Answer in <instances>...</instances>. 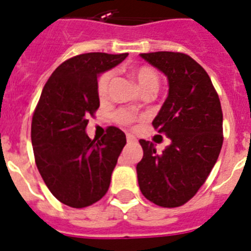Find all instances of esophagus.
Listing matches in <instances>:
<instances>
[{
  "mask_svg": "<svg viewBox=\"0 0 251 251\" xmlns=\"http://www.w3.org/2000/svg\"><path fill=\"white\" fill-rule=\"evenodd\" d=\"M126 140H127V143H135V141H136V138H135L132 134H127L126 135Z\"/></svg>",
  "mask_w": 251,
  "mask_h": 251,
  "instance_id": "1",
  "label": "esophagus"
}]
</instances>
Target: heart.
<instances>
[{
    "label": "heart",
    "mask_w": 251,
    "mask_h": 251,
    "mask_svg": "<svg viewBox=\"0 0 251 251\" xmlns=\"http://www.w3.org/2000/svg\"><path fill=\"white\" fill-rule=\"evenodd\" d=\"M112 75V72L108 71L104 72L101 77L99 78V82H97V93H99V97L101 100L107 97ZM131 75L135 79V82L138 83L139 88L143 92H147V91H154V92H156L158 91L160 80H159V75L155 72V69H152L151 67H147V65L145 67H139V68L134 69L131 72ZM115 119H116L117 123L124 124V125H130V124L136 121V117L132 113L127 112L125 110L117 111L116 115H115Z\"/></svg>",
    "instance_id": "obj_1"
}]
</instances>
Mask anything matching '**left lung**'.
Listing matches in <instances>:
<instances>
[{"instance_id": "1", "label": "left lung", "mask_w": 251, "mask_h": 251, "mask_svg": "<svg viewBox=\"0 0 251 251\" xmlns=\"http://www.w3.org/2000/svg\"><path fill=\"white\" fill-rule=\"evenodd\" d=\"M168 79V97L152 120L171 144L156 152L140 139L143 159L136 165L141 193L162 207L188 202L207 179L222 147V110L211 78L191 56L173 51L140 54Z\"/></svg>"}]
</instances>
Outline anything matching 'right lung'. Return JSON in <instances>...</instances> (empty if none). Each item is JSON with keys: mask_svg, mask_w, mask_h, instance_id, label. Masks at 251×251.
<instances>
[{"mask_svg": "<svg viewBox=\"0 0 251 251\" xmlns=\"http://www.w3.org/2000/svg\"><path fill=\"white\" fill-rule=\"evenodd\" d=\"M126 56L87 53L65 60L49 77L35 108V163L54 197L69 207L91 206L108 191L126 136L110 126L100 140H92L86 127L100 107L97 78Z\"/></svg>", "mask_w": 251, "mask_h": 251, "instance_id": "right-lung-1", "label": "right lung"}]
</instances>
